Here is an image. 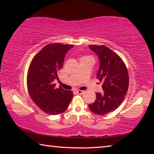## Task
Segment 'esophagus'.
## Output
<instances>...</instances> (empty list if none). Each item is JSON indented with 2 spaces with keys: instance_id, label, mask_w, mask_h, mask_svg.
<instances>
[{
  "instance_id": "34e87169",
  "label": "esophagus",
  "mask_w": 154,
  "mask_h": 154,
  "mask_svg": "<svg viewBox=\"0 0 154 154\" xmlns=\"http://www.w3.org/2000/svg\"><path fill=\"white\" fill-rule=\"evenodd\" d=\"M76 92L78 94H83V93H84V91H82V90H78L76 91Z\"/></svg>"
}]
</instances>
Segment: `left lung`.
<instances>
[{
	"mask_svg": "<svg viewBox=\"0 0 154 154\" xmlns=\"http://www.w3.org/2000/svg\"><path fill=\"white\" fill-rule=\"evenodd\" d=\"M99 60L97 79L103 82V93H96L94 103L89 104L93 113L104 116L118 107L123 102L129 85L128 72L118 54L105 45H89Z\"/></svg>",
	"mask_w": 154,
	"mask_h": 154,
	"instance_id": "left-lung-1",
	"label": "left lung"
}]
</instances>
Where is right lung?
Masks as SVG:
<instances>
[{"instance_id": "add662e5", "label": "right lung", "mask_w": 154, "mask_h": 154, "mask_svg": "<svg viewBox=\"0 0 154 154\" xmlns=\"http://www.w3.org/2000/svg\"><path fill=\"white\" fill-rule=\"evenodd\" d=\"M72 45L49 44L34 57L27 76V86L32 100L48 114L58 115L66 110L73 97L72 92L56 88L58 71L63 66L66 54Z\"/></svg>"}]
</instances>
